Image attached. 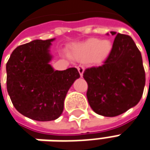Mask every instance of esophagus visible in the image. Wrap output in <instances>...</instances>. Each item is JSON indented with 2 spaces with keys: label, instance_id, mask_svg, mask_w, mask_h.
<instances>
[{
  "label": "esophagus",
  "instance_id": "obj_1",
  "mask_svg": "<svg viewBox=\"0 0 150 150\" xmlns=\"http://www.w3.org/2000/svg\"><path fill=\"white\" fill-rule=\"evenodd\" d=\"M77 70H78V71H79L80 76L82 77V76H83V73H84V70H85V67L81 65H78V66H77Z\"/></svg>",
  "mask_w": 150,
  "mask_h": 150
}]
</instances>
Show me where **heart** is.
Returning <instances> with one entry per match:
<instances>
[{
	"instance_id": "obj_1",
	"label": "heart",
	"mask_w": 150,
	"mask_h": 150,
	"mask_svg": "<svg viewBox=\"0 0 150 150\" xmlns=\"http://www.w3.org/2000/svg\"><path fill=\"white\" fill-rule=\"evenodd\" d=\"M110 50L111 43L110 40H100L96 38H91L77 46L76 56L81 60L93 59L94 61H101L110 54Z\"/></svg>"
}]
</instances>
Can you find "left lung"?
I'll return each mask as SVG.
<instances>
[{
  "label": "left lung",
  "mask_w": 150,
  "mask_h": 150,
  "mask_svg": "<svg viewBox=\"0 0 150 150\" xmlns=\"http://www.w3.org/2000/svg\"><path fill=\"white\" fill-rule=\"evenodd\" d=\"M83 77L91 109L103 116L120 115L136 105L143 96L145 71L141 53L129 35L118 33L103 65L87 68Z\"/></svg>",
  "instance_id": "obj_1"
}]
</instances>
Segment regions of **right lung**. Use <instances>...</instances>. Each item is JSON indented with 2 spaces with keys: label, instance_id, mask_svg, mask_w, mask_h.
Instances as JSON below:
<instances>
[{
  "label": "right lung",
  "instance_id": "right-lung-1",
  "mask_svg": "<svg viewBox=\"0 0 150 150\" xmlns=\"http://www.w3.org/2000/svg\"><path fill=\"white\" fill-rule=\"evenodd\" d=\"M53 40H35L19 45L6 63V87L14 107L38 121L59 118L67 92L80 77L76 68L54 70L49 65Z\"/></svg>",
  "mask_w": 150,
  "mask_h": 150
}]
</instances>
